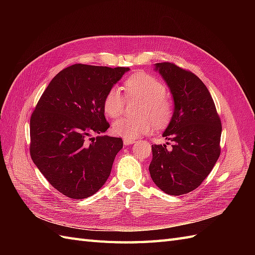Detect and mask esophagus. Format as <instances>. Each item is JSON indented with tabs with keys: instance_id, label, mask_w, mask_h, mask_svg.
Wrapping results in <instances>:
<instances>
[{
	"instance_id": "1",
	"label": "esophagus",
	"mask_w": 255,
	"mask_h": 255,
	"mask_svg": "<svg viewBox=\"0 0 255 255\" xmlns=\"http://www.w3.org/2000/svg\"><path fill=\"white\" fill-rule=\"evenodd\" d=\"M135 141H136L135 139H129V138H125V139H123V143H125L126 145L132 144V143H134Z\"/></svg>"
}]
</instances>
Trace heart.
<instances>
[{
	"instance_id": "obj_1",
	"label": "heart",
	"mask_w": 255,
	"mask_h": 255,
	"mask_svg": "<svg viewBox=\"0 0 255 255\" xmlns=\"http://www.w3.org/2000/svg\"><path fill=\"white\" fill-rule=\"evenodd\" d=\"M128 98L141 99L137 118H121L113 126V132L123 138H134L149 134L154 128L163 127L169 122L172 115V105L165 97L166 86L154 76L139 72L130 75L125 82ZM125 97L119 87H112L104 97L103 111L110 118H118L123 112Z\"/></svg>"
}]
</instances>
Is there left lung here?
Returning a JSON list of instances; mask_svg holds the SVG:
<instances>
[{
	"label": "left lung",
	"mask_w": 255,
	"mask_h": 255,
	"mask_svg": "<svg viewBox=\"0 0 255 255\" xmlns=\"http://www.w3.org/2000/svg\"><path fill=\"white\" fill-rule=\"evenodd\" d=\"M171 91L172 118L163 136L172 144H152L149 171L167 195L199 187L220 155L221 121L210 91L196 74L171 63L155 64Z\"/></svg>",
	"instance_id": "obj_1"
}]
</instances>
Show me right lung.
Listing matches in <instances>:
<instances>
[{
    "mask_svg": "<svg viewBox=\"0 0 255 255\" xmlns=\"http://www.w3.org/2000/svg\"><path fill=\"white\" fill-rule=\"evenodd\" d=\"M128 68L75 64L54 76L30 117L29 152L52 186L71 199L88 198L109 179L122 149L110 128L103 100Z\"/></svg>",
    "mask_w": 255,
    "mask_h": 255,
    "instance_id": "add662e5",
    "label": "right lung"
}]
</instances>
